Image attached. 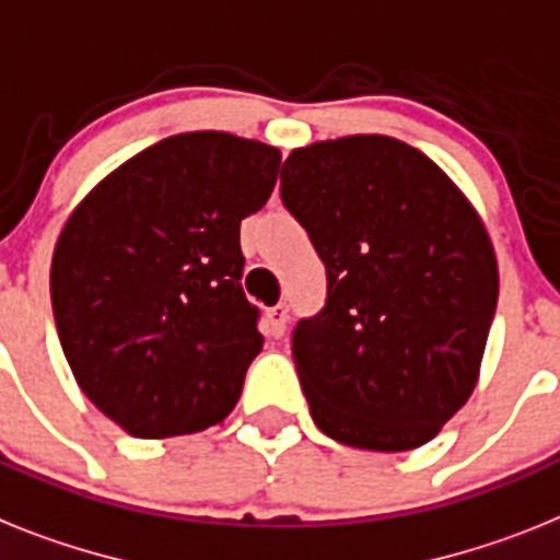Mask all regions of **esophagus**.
<instances>
[{"mask_svg": "<svg viewBox=\"0 0 560 560\" xmlns=\"http://www.w3.org/2000/svg\"><path fill=\"white\" fill-rule=\"evenodd\" d=\"M288 322H290V313H288V304H276V307L267 310V332L272 338H281L288 332Z\"/></svg>", "mask_w": 560, "mask_h": 560, "instance_id": "1", "label": "esophagus"}]
</instances>
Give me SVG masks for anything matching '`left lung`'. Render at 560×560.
Instances as JSON below:
<instances>
[{
  "mask_svg": "<svg viewBox=\"0 0 560 560\" xmlns=\"http://www.w3.org/2000/svg\"><path fill=\"white\" fill-rule=\"evenodd\" d=\"M281 201L327 267V304L293 332L310 416L347 447H421L481 373L498 302L481 215L430 156L378 133L295 148Z\"/></svg>",
  "mask_w": 560,
  "mask_h": 560,
  "instance_id": "left-lung-1",
  "label": "left lung"
}]
</instances>
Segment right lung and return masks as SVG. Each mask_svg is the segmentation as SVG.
Returning a JSON list of instances; mask_svg holds the SVG:
<instances>
[{
    "instance_id": "1",
    "label": "right lung",
    "mask_w": 560,
    "mask_h": 560,
    "mask_svg": "<svg viewBox=\"0 0 560 560\" xmlns=\"http://www.w3.org/2000/svg\"><path fill=\"white\" fill-rule=\"evenodd\" d=\"M272 144L167 136L107 173L50 261L56 330L82 393L136 439L222 424L261 352L242 290V219L279 176Z\"/></svg>"
}]
</instances>
